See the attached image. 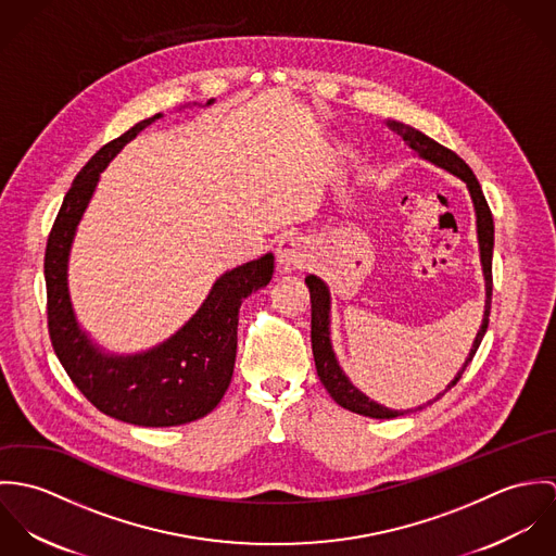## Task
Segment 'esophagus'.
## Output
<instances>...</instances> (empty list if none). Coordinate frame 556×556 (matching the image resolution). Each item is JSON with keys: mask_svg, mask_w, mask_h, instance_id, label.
I'll use <instances>...</instances> for the list:
<instances>
[{"mask_svg": "<svg viewBox=\"0 0 556 556\" xmlns=\"http://www.w3.org/2000/svg\"><path fill=\"white\" fill-rule=\"evenodd\" d=\"M276 256H278V265L289 271V269H302L308 265V245L302 238H282L278 241L276 248Z\"/></svg>", "mask_w": 556, "mask_h": 556, "instance_id": "34e87169", "label": "esophagus"}]
</instances>
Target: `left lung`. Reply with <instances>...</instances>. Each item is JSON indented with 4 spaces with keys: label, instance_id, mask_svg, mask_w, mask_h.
<instances>
[{
    "label": "left lung",
    "instance_id": "1",
    "mask_svg": "<svg viewBox=\"0 0 556 556\" xmlns=\"http://www.w3.org/2000/svg\"><path fill=\"white\" fill-rule=\"evenodd\" d=\"M390 130H394L397 137H402V141L413 150L417 152L421 159L430 160L434 162L437 166L454 173L456 177H460L469 192H471V199H473V205H476L477 216V239H479V256H481V269H483V280H485V311H483V320H481V327L477 331L476 342L469 351V357L465 359V366L463 370L454 377V381L447 386V390H452L463 372L467 370V366L471 364L473 355L481 344V338L488 329V317H490V302H492V248H494V223H492V214H490V207L485 203V197L481 192V186L477 181L476 173L471 170V166L460 159L458 154H454L452 150L443 148L441 143H437L434 139L426 137L424 132L396 122V119H388L386 122ZM306 285H308V291H311V304H313V323H311V338H313V355H315V366H317L318 379L320 383L325 386V390L329 392V396L333 397L342 408L346 410H353L357 415H366V417H375V419H392L397 415H404V413H410L413 408H406V410H396V408H388L375 400L362 394L349 379L346 375L342 372V368L338 366V359L333 355V349H331V340H329V291L325 287V282L317 278V276H306ZM445 390V392H447ZM443 392V394H445ZM434 400H439V397ZM430 404V402H428ZM421 408V406H417Z\"/></svg>",
    "mask_w": 556,
    "mask_h": 556
}]
</instances>
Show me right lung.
Masks as SVG:
<instances>
[{
    "mask_svg": "<svg viewBox=\"0 0 556 556\" xmlns=\"http://www.w3.org/2000/svg\"><path fill=\"white\" fill-rule=\"evenodd\" d=\"M159 117L160 113L135 124L80 168L45 252L47 318L58 359L100 413L150 428L188 424L218 406L233 377L239 306L274 274L271 252L223 274L194 317L166 342L139 355H106L80 331L68 293V254L77 225L102 168Z\"/></svg>",
    "mask_w": 556,
    "mask_h": 556,
    "instance_id": "1",
    "label": "right lung"
}]
</instances>
